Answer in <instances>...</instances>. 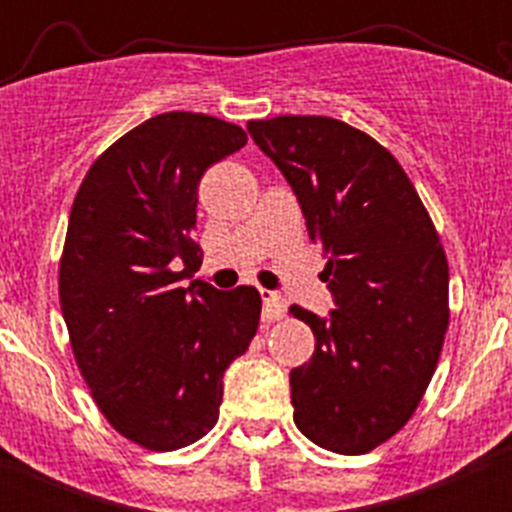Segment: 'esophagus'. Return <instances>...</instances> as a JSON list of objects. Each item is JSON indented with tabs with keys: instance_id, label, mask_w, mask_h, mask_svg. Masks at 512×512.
<instances>
[{
	"instance_id": "1",
	"label": "esophagus",
	"mask_w": 512,
	"mask_h": 512,
	"mask_svg": "<svg viewBox=\"0 0 512 512\" xmlns=\"http://www.w3.org/2000/svg\"><path fill=\"white\" fill-rule=\"evenodd\" d=\"M260 294H262V319H265V322H277V319L285 317L287 304L280 294L272 292V289H260Z\"/></svg>"
}]
</instances>
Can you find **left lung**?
<instances>
[{
  "label": "left lung",
  "mask_w": 512,
  "mask_h": 512,
  "mask_svg": "<svg viewBox=\"0 0 512 512\" xmlns=\"http://www.w3.org/2000/svg\"><path fill=\"white\" fill-rule=\"evenodd\" d=\"M282 170L312 242L322 245L337 307L292 304L314 332L309 364L289 374L294 423L327 451H374L414 416L448 329V260L399 160L327 116L247 123Z\"/></svg>",
  "instance_id": "left-lung-1"
}]
</instances>
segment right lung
<instances>
[{
    "instance_id": "right-lung-1",
    "label": "right lung",
    "mask_w": 512,
    "mask_h": 512,
    "mask_svg": "<svg viewBox=\"0 0 512 512\" xmlns=\"http://www.w3.org/2000/svg\"><path fill=\"white\" fill-rule=\"evenodd\" d=\"M245 143L235 123L160 113L94 160L71 205L59 299L74 359L106 421L148 451L218 423L225 369L260 324L255 287H183L203 262L200 178Z\"/></svg>"
}]
</instances>
